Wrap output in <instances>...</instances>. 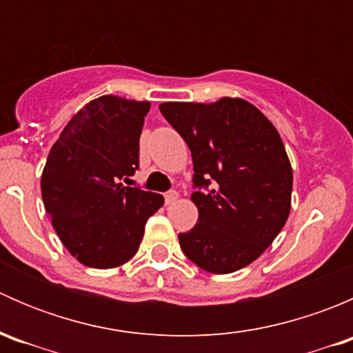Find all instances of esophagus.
Masks as SVG:
<instances>
[{
    "mask_svg": "<svg viewBox=\"0 0 353 353\" xmlns=\"http://www.w3.org/2000/svg\"><path fill=\"white\" fill-rule=\"evenodd\" d=\"M163 196H165V203H167V205H172V203H176L177 198H179V193L172 190V191H167V193L163 194Z\"/></svg>",
    "mask_w": 353,
    "mask_h": 353,
    "instance_id": "esophagus-1",
    "label": "esophagus"
}]
</instances>
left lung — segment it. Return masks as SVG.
<instances>
[{
  "mask_svg": "<svg viewBox=\"0 0 353 353\" xmlns=\"http://www.w3.org/2000/svg\"><path fill=\"white\" fill-rule=\"evenodd\" d=\"M160 112L193 157L191 199L198 223L179 234L184 254L201 270L227 275L258 259L285 225L292 165L279 131L239 97L163 102Z\"/></svg>",
  "mask_w": 353,
  "mask_h": 353,
  "instance_id": "left-lung-1",
  "label": "left lung"
}]
</instances>
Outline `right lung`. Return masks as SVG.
I'll use <instances>...</instances> for the list:
<instances>
[{
  "instance_id": "right-lung-1",
  "label": "right lung",
  "mask_w": 353,
  "mask_h": 353,
  "mask_svg": "<svg viewBox=\"0 0 353 353\" xmlns=\"http://www.w3.org/2000/svg\"><path fill=\"white\" fill-rule=\"evenodd\" d=\"M148 101L102 95L78 110L52 145L41 177L42 201L59 241L90 268L137 254L162 194L119 183L138 169Z\"/></svg>"
}]
</instances>
